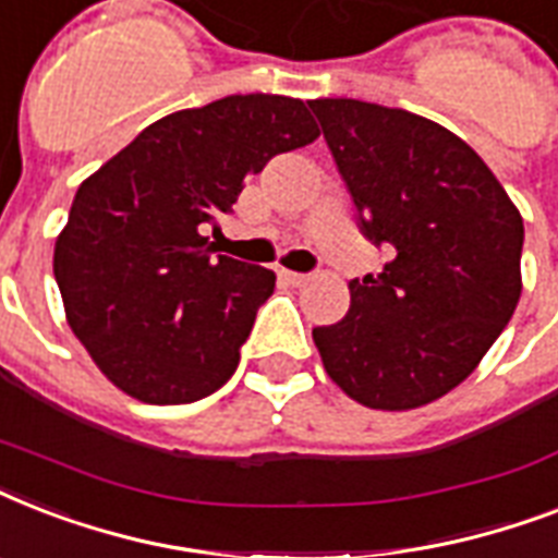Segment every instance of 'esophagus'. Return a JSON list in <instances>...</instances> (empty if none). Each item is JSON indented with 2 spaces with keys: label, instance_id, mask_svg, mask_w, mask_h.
<instances>
[{
  "label": "esophagus",
  "instance_id": "1",
  "mask_svg": "<svg viewBox=\"0 0 558 558\" xmlns=\"http://www.w3.org/2000/svg\"><path fill=\"white\" fill-rule=\"evenodd\" d=\"M278 275L287 280V283H292V287H301V283H306V280H310V275H304V271H292V269H280Z\"/></svg>",
  "mask_w": 558,
  "mask_h": 558
}]
</instances>
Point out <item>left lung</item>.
Listing matches in <instances>:
<instances>
[{
	"label": "left lung",
	"mask_w": 558,
	"mask_h": 558,
	"mask_svg": "<svg viewBox=\"0 0 558 558\" xmlns=\"http://www.w3.org/2000/svg\"><path fill=\"white\" fill-rule=\"evenodd\" d=\"M356 205L359 231L388 245L379 275L350 280V310L315 348L350 399L408 411L475 371L521 298L524 222L463 138L405 109L310 100Z\"/></svg>",
	"instance_id": "8db88e82"
}]
</instances>
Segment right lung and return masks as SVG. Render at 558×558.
Here are the masks:
<instances>
[{
  "label": "right lung",
  "instance_id": "add662e5",
  "mask_svg": "<svg viewBox=\"0 0 558 558\" xmlns=\"http://www.w3.org/2000/svg\"><path fill=\"white\" fill-rule=\"evenodd\" d=\"M318 135L304 100L228 95L159 118L77 187L54 278L112 385L182 405L231 379L275 271L214 254L205 228L231 214L245 177Z\"/></svg>",
  "mask_w": 558,
  "mask_h": 558
}]
</instances>
